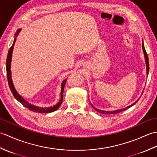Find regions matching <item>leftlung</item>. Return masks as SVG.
I'll list each match as a JSON object with an SVG mask.
<instances>
[{
	"label": "left lung",
	"mask_w": 157,
	"mask_h": 157,
	"mask_svg": "<svg viewBox=\"0 0 157 157\" xmlns=\"http://www.w3.org/2000/svg\"><path fill=\"white\" fill-rule=\"evenodd\" d=\"M142 49H143V51H144V57H145V60H146V71H147V75H148V71H149V63H148V55L147 53H146V51L145 50V48H144V44H143L142 42ZM137 102V101H136ZM135 102V103H136ZM135 103H134V104H132V105H130L129 106H128V107H126L125 109H120V110H116V111H102V110H99L98 109H96L94 106L92 105V106L93 108H94L96 111L99 112L100 113H102V114H115V113H119L121 111H125V110L129 109V107H131V106H132L133 105H134Z\"/></svg>",
	"instance_id": "left-lung-1"
}]
</instances>
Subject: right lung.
I'll return each instance as SVG.
<instances>
[{"instance_id": "right-lung-1", "label": "right lung", "mask_w": 157, "mask_h": 157, "mask_svg": "<svg viewBox=\"0 0 157 157\" xmlns=\"http://www.w3.org/2000/svg\"><path fill=\"white\" fill-rule=\"evenodd\" d=\"M21 31V29H19L17 32L15 34V36H17L18 35L19 32ZM16 41V39H15L14 42H13L12 46H11V48H9V51L8 52V55H7V58H6V76H7V80H8V84L9 86V88L11 89V90L12 92V94L14 96V97L17 100V101L21 102V104L25 106V107L28 108V109L31 110V111H34V112H38V113H51L57 110L60 106H61V103L63 102V90H64V88H65V85L66 83V80H63L61 84V98H60L59 102L57 103L56 105L51 106V107H46V108H42V107H38V106H36L34 105H32L29 103L26 102L24 99H23L21 96L17 94V92L15 90V89L13 86V82L11 79V56H12V52H13V46H14L15 42Z\"/></svg>"}]
</instances>
